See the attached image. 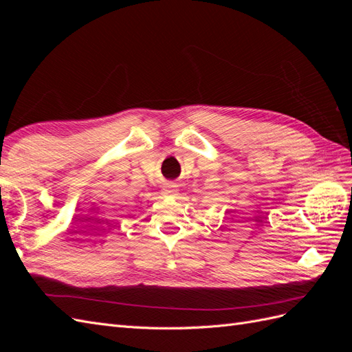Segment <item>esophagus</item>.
Masks as SVG:
<instances>
[{
    "instance_id": "1",
    "label": "esophagus",
    "mask_w": 352,
    "mask_h": 352,
    "mask_svg": "<svg viewBox=\"0 0 352 352\" xmlns=\"http://www.w3.org/2000/svg\"><path fill=\"white\" fill-rule=\"evenodd\" d=\"M163 194H164L166 197H175V195L179 194V188H177V185H175V184H167V185L164 186V189H163Z\"/></svg>"
}]
</instances>
